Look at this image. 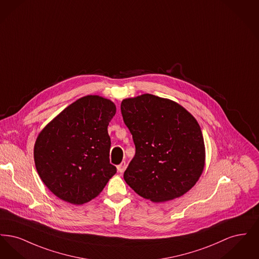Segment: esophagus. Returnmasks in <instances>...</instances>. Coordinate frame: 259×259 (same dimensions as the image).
<instances>
[{
  "label": "esophagus",
  "instance_id": "34e87169",
  "mask_svg": "<svg viewBox=\"0 0 259 259\" xmlns=\"http://www.w3.org/2000/svg\"><path fill=\"white\" fill-rule=\"evenodd\" d=\"M125 169H126V163H125V161H123L117 166V171L119 172H123Z\"/></svg>",
  "mask_w": 259,
  "mask_h": 259
}]
</instances>
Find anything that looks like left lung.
Here are the masks:
<instances>
[{
  "label": "left lung",
  "mask_w": 259,
  "mask_h": 259,
  "mask_svg": "<svg viewBox=\"0 0 259 259\" xmlns=\"http://www.w3.org/2000/svg\"><path fill=\"white\" fill-rule=\"evenodd\" d=\"M136 153L124 180L152 202L181 197L197 183L205 166V144L193 115L169 99L143 94L121 102Z\"/></svg>",
  "instance_id": "1"
}]
</instances>
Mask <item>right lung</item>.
<instances>
[{
	"mask_svg": "<svg viewBox=\"0 0 259 259\" xmlns=\"http://www.w3.org/2000/svg\"><path fill=\"white\" fill-rule=\"evenodd\" d=\"M116 112L109 99L88 95L54 117L37 136V174L62 200L82 205L97 197L116 172L110 163L108 125Z\"/></svg>",
	"mask_w": 259,
	"mask_h": 259,
	"instance_id": "1",
	"label": "right lung"
}]
</instances>
